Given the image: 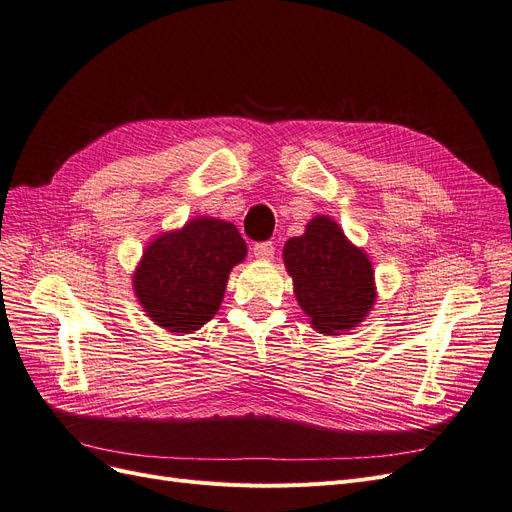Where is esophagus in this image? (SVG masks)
Wrapping results in <instances>:
<instances>
[{
	"mask_svg": "<svg viewBox=\"0 0 512 512\" xmlns=\"http://www.w3.org/2000/svg\"><path fill=\"white\" fill-rule=\"evenodd\" d=\"M252 254L258 260H271L275 256V245L271 241H262V243H254Z\"/></svg>",
	"mask_w": 512,
	"mask_h": 512,
	"instance_id": "esophagus-1",
	"label": "esophagus"
}]
</instances>
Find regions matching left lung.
Segmentation results:
<instances>
[{
    "label": "left lung",
    "instance_id": "obj_1",
    "mask_svg": "<svg viewBox=\"0 0 512 512\" xmlns=\"http://www.w3.org/2000/svg\"><path fill=\"white\" fill-rule=\"evenodd\" d=\"M283 262L294 279L300 309L321 334L353 330L372 311L376 300L372 262L330 216H315L304 235L288 239Z\"/></svg>",
    "mask_w": 512,
    "mask_h": 512
}]
</instances>
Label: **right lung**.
Masks as SVG:
<instances>
[{
    "mask_svg": "<svg viewBox=\"0 0 512 512\" xmlns=\"http://www.w3.org/2000/svg\"><path fill=\"white\" fill-rule=\"evenodd\" d=\"M248 248L237 227L210 216L155 237L134 273V294L145 313L174 334L206 325L227 290L229 273Z\"/></svg>",
    "mask_w": 512,
    "mask_h": 512,
    "instance_id": "1",
    "label": "right lung"
}]
</instances>
